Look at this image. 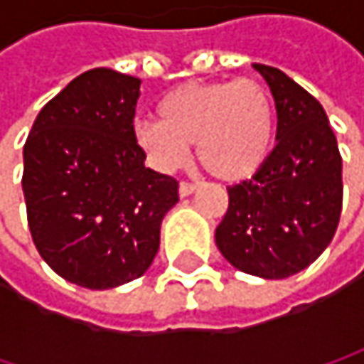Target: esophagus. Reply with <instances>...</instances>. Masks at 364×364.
<instances>
[{
    "label": "esophagus",
    "instance_id": "esophagus-1",
    "mask_svg": "<svg viewBox=\"0 0 364 364\" xmlns=\"http://www.w3.org/2000/svg\"><path fill=\"white\" fill-rule=\"evenodd\" d=\"M193 191H196V185H191V183H181V185H179V196H181V198L191 196Z\"/></svg>",
    "mask_w": 364,
    "mask_h": 364
}]
</instances>
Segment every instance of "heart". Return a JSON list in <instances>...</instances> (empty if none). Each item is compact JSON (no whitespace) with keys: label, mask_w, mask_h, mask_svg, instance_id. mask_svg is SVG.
<instances>
[{"label":"heart","mask_w":364,"mask_h":364,"mask_svg":"<svg viewBox=\"0 0 364 364\" xmlns=\"http://www.w3.org/2000/svg\"><path fill=\"white\" fill-rule=\"evenodd\" d=\"M158 122L134 124V141L160 173H173L196 143L200 166L215 179L240 183L267 162L278 130L272 95L253 80L191 82L166 92Z\"/></svg>","instance_id":"heart-1"}]
</instances>
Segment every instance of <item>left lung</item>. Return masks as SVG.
<instances>
[{
	"mask_svg": "<svg viewBox=\"0 0 364 364\" xmlns=\"http://www.w3.org/2000/svg\"><path fill=\"white\" fill-rule=\"evenodd\" d=\"M253 67L274 97L276 147L251 179L228 189L215 242L236 269L282 280L314 263L335 236L341 156L323 105L280 69Z\"/></svg>",
	"mask_w": 364,
	"mask_h": 364,
	"instance_id": "obj_1",
	"label": "left lung"
}]
</instances>
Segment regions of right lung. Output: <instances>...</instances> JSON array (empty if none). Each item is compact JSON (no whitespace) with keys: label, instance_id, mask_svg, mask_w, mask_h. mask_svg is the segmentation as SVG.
Masks as SVG:
<instances>
[{"label":"right lung","instance_id":"1","mask_svg":"<svg viewBox=\"0 0 364 364\" xmlns=\"http://www.w3.org/2000/svg\"><path fill=\"white\" fill-rule=\"evenodd\" d=\"M141 80L90 69L33 122L23 160L29 230L67 282L105 291L143 276L179 183L145 166L134 141Z\"/></svg>","mask_w":364,"mask_h":364}]
</instances>
